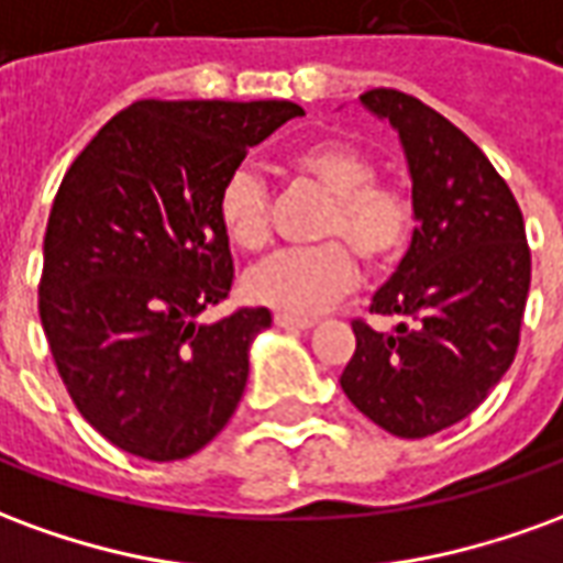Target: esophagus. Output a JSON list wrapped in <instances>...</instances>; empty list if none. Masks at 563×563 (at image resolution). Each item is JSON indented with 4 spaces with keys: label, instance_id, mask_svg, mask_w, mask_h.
I'll use <instances>...</instances> for the list:
<instances>
[{
    "label": "esophagus",
    "instance_id": "esophagus-1",
    "mask_svg": "<svg viewBox=\"0 0 563 563\" xmlns=\"http://www.w3.org/2000/svg\"><path fill=\"white\" fill-rule=\"evenodd\" d=\"M274 325L286 331H305V329H313V319L289 317V313H274Z\"/></svg>",
    "mask_w": 563,
    "mask_h": 563
}]
</instances>
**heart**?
<instances>
[{
	"label": "heart",
	"mask_w": 563,
	"mask_h": 563,
	"mask_svg": "<svg viewBox=\"0 0 563 563\" xmlns=\"http://www.w3.org/2000/svg\"><path fill=\"white\" fill-rule=\"evenodd\" d=\"M286 168L329 196L317 225V238L329 244L271 256L246 274L244 292L256 305L313 317L353 286L354 255L371 271L398 262L413 234V198L401 186L377 180V162L346 141L301 144L289 153ZM268 186L258 174L241 168L222 184L220 222L238 250L258 253L268 246Z\"/></svg>",
	"instance_id": "obj_1"
}]
</instances>
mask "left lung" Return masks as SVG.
Returning a JSON list of instances; mask_svg holds the SVG:
<instances>
[{
	"instance_id": "left-lung-1",
	"label": "left lung",
	"mask_w": 563,
	"mask_h": 563,
	"mask_svg": "<svg viewBox=\"0 0 563 563\" xmlns=\"http://www.w3.org/2000/svg\"><path fill=\"white\" fill-rule=\"evenodd\" d=\"M362 104L401 139L416 229L371 298V313L401 322L383 334L355 319L341 389L371 422L413 440L471 416L509 371L531 250L507 180L459 126L398 90H367Z\"/></svg>"
}]
</instances>
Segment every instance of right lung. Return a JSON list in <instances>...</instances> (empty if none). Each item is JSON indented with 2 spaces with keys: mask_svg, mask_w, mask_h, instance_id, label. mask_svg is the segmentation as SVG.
I'll use <instances>...</instances> for the list:
<instances>
[{
  "mask_svg": "<svg viewBox=\"0 0 563 563\" xmlns=\"http://www.w3.org/2000/svg\"><path fill=\"white\" fill-rule=\"evenodd\" d=\"M295 102H144L111 117L59 184L38 313L80 416L114 446L177 461L232 419L268 307L220 322L234 280L222 184Z\"/></svg>",
  "mask_w": 563,
  "mask_h": 563,
  "instance_id": "add662e5",
  "label": "right lung"
}]
</instances>
